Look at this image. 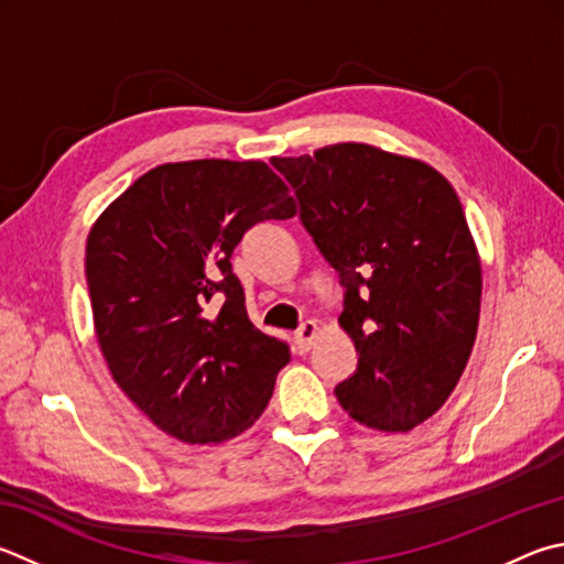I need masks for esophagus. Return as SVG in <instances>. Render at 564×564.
Instances as JSON below:
<instances>
[{
	"instance_id": "esophagus-1",
	"label": "esophagus",
	"mask_w": 564,
	"mask_h": 564,
	"mask_svg": "<svg viewBox=\"0 0 564 564\" xmlns=\"http://www.w3.org/2000/svg\"><path fill=\"white\" fill-rule=\"evenodd\" d=\"M317 335V323L315 321H305L299 330H295V347H299V352H308L311 345Z\"/></svg>"
}]
</instances>
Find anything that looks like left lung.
Masks as SVG:
<instances>
[{"label": "left lung", "mask_w": 564, "mask_h": 564, "mask_svg": "<svg viewBox=\"0 0 564 564\" xmlns=\"http://www.w3.org/2000/svg\"><path fill=\"white\" fill-rule=\"evenodd\" d=\"M271 165L345 291L357 370L335 387L337 402L365 426L409 432L454 392L478 330L480 261L454 187L362 142Z\"/></svg>", "instance_id": "left-lung-1"}]
</instances>
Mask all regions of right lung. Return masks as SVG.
I'll return each mask as SVG.
<instances>
[{
  "mask_svg": "<svg viewBox=\"0 0 564 564\" xmlns=\"http://www.w3.org/2000/svg\"><path fill=\"white\" fill-rule=\"evenodd\" d=\"M293 214L263 162L192 160L145 172L88 234L90 308L112 380L180 442L249 429L291 360L289 343L249 321L231 253L256 224Z\"/></svg>",
  "mask_w": 564,
  "mask_h": 564,
  "instance_id": "add662e5",
  "label": "right lung"
}]
</instances>
